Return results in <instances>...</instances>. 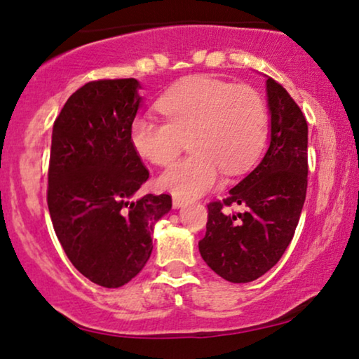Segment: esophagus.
<instances>
[{
    "label": "esophagus",
    "mask_w": 359,
    "mask_h": 359,
    "mask_svg": "<svg viewBox=\"0 0 359 359\" xmlns=\"http://www.w3.org/2000/svg\"><path fill=\"white\" fill-rule=\"evenodd\" d=\"M186 204V199L180 198V196H173V208L178 209V208H183V205Z\"/></svg>",
    "instance_id": "esophagus-1"
}]
</instances>
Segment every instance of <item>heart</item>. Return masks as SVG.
<instances>
[{"mask_svg":"<svg viewBox=\"0 0 359 359\" xmlns=\"http://www.w3.org/2000/svg\"><path fill=\"white\" fill-rule=\"evenodd\" d=\"M156 107L165 122L137 117L130 142L150 163L170 165L184 140L193 151L160 176V186L180 198H198L229 175L247 171L262 155L269 114L262 95L248 85H230L209 76L178 83Z\"/></svg>","mask_w":359,"mask_h":359,"instance_id":"obj_1","label":"heart"}]
</instances>
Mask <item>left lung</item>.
<instances>
[{
    "instance_id": "left-lung-1",
    "label": "left lung",
    "mask_w": 359,
    "mask_h": 359,
    "mask_svg": "<svg viewBox=\"0 0 359 359\" xmlns=\"http://www.w3.org/2000/svg\"><path fill=\"white\" fill-rule=\"evenodd\" d=\"M271 140L259 165L208 204L201 257L230 283H250L279 262L291 243L307 193V121L301 107L273 78L266 80ZM232 205H245L232 213Z\"/></svg>"
}]
</instances>
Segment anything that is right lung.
Listing matches in <instances>:
<instances>
[{
	"mask_svg": "<svg viewBox=\"0 0 359 359\" xmlns=\"http://www.w3.org/2000/svg\"><path fill=\"white\" fill-rule=\"evenodd\" d=\"M134 78L95 80L68 97L53 122L47 204L57 238L83 276L121 287L149 262L154 224L170 194L134 199L149 180L130 142L142 97Z\"/></svg>",
	"mask_w": 359,
	"mask_h": 359,
	"instance_id": "add662e5",
	"label": "right lung"
}]
</instances>
